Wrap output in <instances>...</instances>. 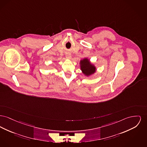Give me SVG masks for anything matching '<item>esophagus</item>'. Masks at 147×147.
I'll return each mask as SVG.
<instances>
[{"mask_svg":"<svg viewBox=\"0 0 147 147\" xmlns=\"http://www.w3.org/2000/svg\"><path fill=\"white\" fill-rule=\"evenodd\" d=\"M65 57L68 59H71V55L70 54H67L65 55Z\"/></svg>","mask_w":147,"mask_h":147,"instance_id":"1","label":"esophagus"}]
</instances>
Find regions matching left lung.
<instances>
[{
    "instance_id": "obj_1",
    "label": "left lung",
    "mask_w": 147,
    "mask_h": 147,
    "mask_svg": "<svg viewBox=\"0 0 147 147\" xmlns=\"http://www.w3.org/2000/svg\"><path fill=\"white\" fill-rule=\"evenodd\" d=\"M79 65L82 73L86 77H89L94 74L96 71L95 65L87 58L81 59L79 61Z\"/></svg>"
}]
</instances>
